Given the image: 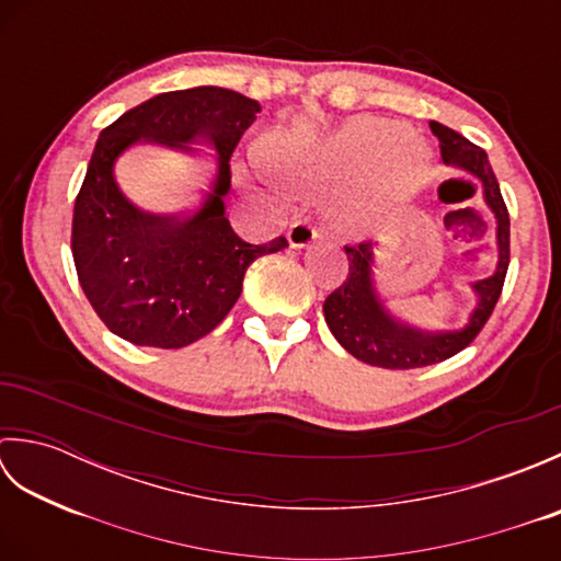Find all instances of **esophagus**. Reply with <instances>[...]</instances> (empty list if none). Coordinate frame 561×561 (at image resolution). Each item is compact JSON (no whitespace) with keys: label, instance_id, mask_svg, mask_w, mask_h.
<instances>
[{"label":"esophagus","instance_id":"obj_1","mask_svg":"<svg viewBox=\"0 0 561 561\" xmlns=\"http://www.w3.org/2000/svg\"><path fill=\"white\" fill-rule=\"evenodd\" d=\"M287 238H289L291 248H306V245H311L313 241H318V231H316V226L311 221L299 219V221H294L289 226Z\"/></svg>","mask_w":561,"mask_h":561}]
</instances>
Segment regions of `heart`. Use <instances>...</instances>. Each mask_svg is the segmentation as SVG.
<instances>
[{
  "instance_id": "heart-1",
  "label": "heart",
  "mask_w": 561,
  "mask_h": 561,
  "mask_svg": "<svg viewBox=\"0 0 561 561\" xmlns=\"http://www.w3.org/2000/svg\"><path fill=\"white\" fill-rule=\"evenodd\" d=\"M272 165L289 183L352 181L350 207L368 214L414 193L424 181L428 157L422 141L402 125L356 115L311 145L282 141Z\"/></svg>"
}]
</instances>
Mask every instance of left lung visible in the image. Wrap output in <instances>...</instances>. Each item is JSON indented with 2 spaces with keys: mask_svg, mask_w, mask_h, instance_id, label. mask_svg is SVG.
<instances>
[{
  "mask_svg": "<svg viewBox=\"0 0 561 561\" xmlns=\"http://www.w3.org/2000/svg\"><path fill=\"white\" fill-rule=\"evenodd\" d=\"M428 127L438 137L444 163L458 165L480 181L486 207L494 211L496 219L499 262L492 277L472 284L474 294H478V306H474L468 325L448 332H422L392 318L383 301L378 299L371 277L374 245L366 241L359 245H344L350 274L342 282V287L332 291L323 304L325 323L342 347L359 362L380 368H400V371L446 362L480 335L499 296H502L511 255L508 209L486 153L470 139L458 135L456 129L440 123H428Z\"/></svg>",
  "mask_w": 561,
  "mask_h": 561,
  "instance_id": "obj_1",
  "label": "left lung"
}]
</instances>
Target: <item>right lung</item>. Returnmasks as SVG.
<instances>
[{"label": "right lung", "mask_w": 561, "mask_h": 561, "mask_svg": "<svg viewBox=\"0 0 561 561\" xmlns=\"http://www.w3.org/2000/svg\"><path fill=\"white\" fill-rule=\"evenodd\" d=\"M257 113L260 103L243 93L197 87L159 93L101 133L75 202L71 255L83 294L113 335L139 347L193 344L229 316L250 262L289 245L284 236L245 243L224 214L231 153ZM139 138L182 150L207 138L218 149V178L193 213L159 218L119 193L112 165Z\"/></svg>", "instance_id": "add662e5"}]
</instances>
